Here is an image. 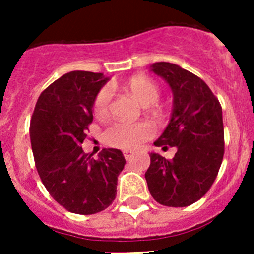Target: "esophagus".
Returning a JSON list of instances; mask_svg holds the SVG:
<instances>
[{
  "instance_id": "34e87169",
  "label": "esophagus",
  "mask_w": 254,
  "mask_h": 254,
  "mask_svg": "<svg viewBox=\"0 0 254 254\" xmlns=\"http://www.w3.org/2000/svg\"><path fill=\"white\" fill-rule=\"evenodd\" d=\"M123 155H124L125 160H130V158L134 156V152H132V151H129V150H125L124 152H123Z\"/></svg>"
}]
</instances>
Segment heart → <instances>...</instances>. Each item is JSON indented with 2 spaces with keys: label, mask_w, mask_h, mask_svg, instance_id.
I'll return each instance as SVG.
<instances>
[{
  "label": "heart",
  "mask_w": 254,
  "mask_h": 254,
  "mask_svg": "<svg viewBox=\"0 0 254 254\" xmlns=\"http://www.w3.org/2000/svg\"><path fill=\"white\" fill-rule=\"evenodd\" d=\"M125 93L134 98L143 107L156 106V101L160 97V84L147 76H135L122 86ZM111 91L102 88L97 93L93 101V113L98 119H106L111 113ZM153 134V129L148 123H113L104 131L103 139L108 145L114 147L131 150L141 146Z\"/></svg>",
  "instance_id": "heart-1"
}]
</instances>
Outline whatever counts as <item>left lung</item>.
<instances>
[{"label": "left lung", "instance_id": "8db88e82", "mask_svg": "<svg viewBox=\"0 0 254 254\" xmlns=\"http://www.w3.org/2000/svg\"><path fill=\"white\" fill-rule=\"evenodd\" d=\"M151 71L173 92L170 124L153 145L176 147L172 160L150 153L145 178L148 190L165 206H188L203 198L219 173L225 152L222 108L200 77L171 63H155Z\"/></svg>", "mask_w": 254, "mask_h": 254}]
</instances>
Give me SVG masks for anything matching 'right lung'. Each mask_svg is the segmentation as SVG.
Wrapping results in <instances>:
<instances>
[{
    "instance_id": "obj_1",
    "label": "right lung",
    "mask_w": 254,
    "mask_h": 254,
    "mask_svg": "<svg viewBox=\"0 0 254 254\" xmlns=\"http://www.w3.org/2000/svg\"><path fill=\"white\" fill-rule=\"evenodd\" d=\"M107 81L103 73H65L40 93L30 119L38 175L54 200L73 214L92 215L111 205L125 166L118 148H103L94 160L81 146L93 120L94 97Z\"/></svg>"
}]
</instances>
